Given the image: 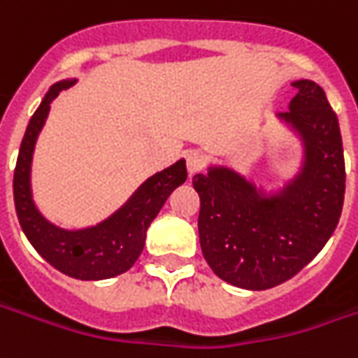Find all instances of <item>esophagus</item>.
<instances>
[{
  "mask_svg": "<svg viewBox=\"0 0 358 358\" xmlns=\"http://www.w3.org/2000/svg\"><path fill=\"white\" fill-rule=\"evenodd\" d=\"M186 166H188L189 176L203 169V157H201V152H198V150H189L188 155H186Z\"/></svg>",
  "mask_w": 358,
  "mask_h": 358,
  "instance_id": "esophagus-1",
  "label": "esophagus"
}]
</instances>
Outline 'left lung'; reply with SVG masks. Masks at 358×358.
<instances>
[{
	"instance_id": "8db88e82",
	"label": "left lung",
	"mask_w": 358,
	"mask_h": 358,
	"mask_svg": "<svg viewBox=\"0 0 358 358\" xmlns=\"http://www.w3.org/2000/svg\"><path fill=\"white\" fill-rule=\"evenodd\" d=\"M280 113L301 133L308 160L284 196L266 199L239 174L211 169L196 174L199 245L221 280L245 290H268L290 280L323 249L339 223L345 159L339 121L325 92L310 80Z\"/></svg>"
}]
</instances>
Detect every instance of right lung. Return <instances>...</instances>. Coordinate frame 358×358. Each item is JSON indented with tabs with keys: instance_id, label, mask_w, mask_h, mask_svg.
I'll use <instances>...</instances> for the list:
<instances>
[{
	"instance_id": "obj_1",
	"label": "right lung",
	"mask_w": 358,
	"mask_h": 358,
	"mask_svg": "<svg viewBox=\"0 0 358 358\" xmlns=\"http://www.w3.org/2000/svg\"><path fill=\"white\" fill-rule=\"evenodd\" d=\"M74 84L64 80L48 92L29 121L25 137L21 141L13 174V198L21 229L36 252L50 262L57 271L78 280H103L129 271L145 247L150 221L157 217L169 196L188 178L186 164L180 160L170 169L148 178L129 199L123 210L106 223L86 231H64L50 225L36 211L29 188V170L36 135L45 123L50 103L62 90Z\"/></svg>"
}]
</instances>
